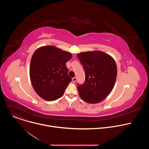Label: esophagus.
Masks as SVG:
<instances>
[{"instance_id":"obj_1","label":"esophagus","mask_w":149,"mask_h":149,"mask_svg":"<svg viewBox=\"0 0 149 149\" xmlns=\"http://www.w3.org/2000/svg\"><path fill=\"white\" fill-rule=\"evenodd\" d=\"M72 82H75L76 81H77V78L76 77H74V78H72Z\"/></svg>"}]
</instances>
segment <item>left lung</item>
<instances>
[{
	"label": "left lung",
	"instance_id": "left-lung-1",
	"mask_svg": "<svg viewBox=\"0 0 149 149\" xmlns=\"http://www.w3.org/2000/svg\"><path fill=\"white\" fill-rule=\"evenodd\" d=\"M86 74L83 84H78L79 97L88 103L95 104L107 97L114 88L117 68L114 59L100 51L77 54Z\"/></svg>",
	"mask_w": 149,
	"mask_h": 149
}]
</instances>
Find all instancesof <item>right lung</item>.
I'll return each instance as SVG.
<instances>
[{"mask_svg": "<svg viewBox=\"0 0 149 149\" xmlns=\"http://www.w3.org/2000/svg\"><path fill=\"white\" fill-rule=\"evenodd\" d=\"M72 54L54 46H45L33 53L29 75L37 94L47 101H54L64 93L71 78L68 75L66 63Z\"/></svg>", "mask_w": 149, "mask_h": 149, "instance_id": "obj_1", "label": "right lung"}]
</instances>
